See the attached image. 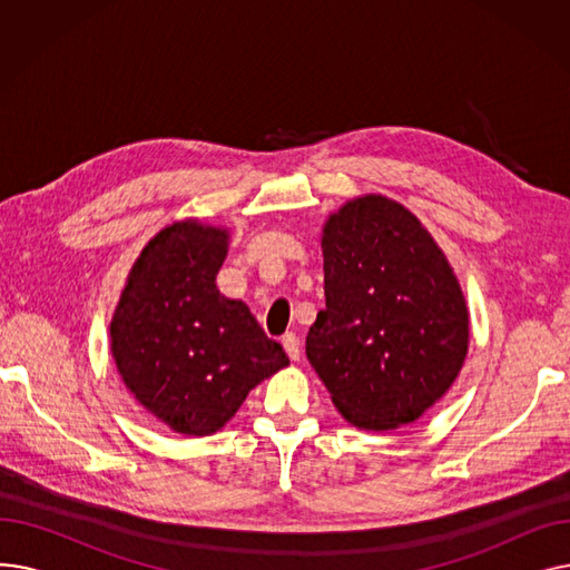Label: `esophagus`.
<instances>
[{
	"label": "esophagus",
	"mask_w": 570,
	"mask_h": 570,
	"mask_svg": "<svg viewBox=\"0 0 570 570\" xmlns=\"http://www.w3.org/2000/svg\"><path fill=\"white\" fill-rule=\"evenodd\" d=\"M282 344H284V348H286V353H288L291 361H301L303 346H301V340H297V335H295V333H286V335L282 337Z\"/></svg>",
	"instance_id": "34e87169"
}]
</instances>
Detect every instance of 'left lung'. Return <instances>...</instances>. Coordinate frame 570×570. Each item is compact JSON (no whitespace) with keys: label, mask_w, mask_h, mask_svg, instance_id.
Returning <instances> with one entry per match:
<instances>
[{"label":"left lung","mask_w":570,"mask_h":570,"mask_svg":"<svg viewBox=\"0 0 570 570\" xmlns=\"http://www.w3.org/2000/svg\"><path fill=\"white\" fill-rule=\"evenodd\" d=\"M323 291L307 357L348 423H413L458 379L469 346L460 284L432 235L385 196L346 203L323 228Z\"/></svg>","instance_id":"obj_1"}]
</instances>
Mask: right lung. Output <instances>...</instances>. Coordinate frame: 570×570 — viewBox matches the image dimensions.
I'll list each match as a JSON object with an SVG mask.
<instances>
[{"mask_svg": "<svg viewBox=\"0 0 570 570\" xmlns=\"http://www.w3.org/2000/svg\"><path fill=\"white\" fill-rule=\"evenodd\" d=\"M228 233L198 222L164 228L131 267L110 323L117 372L179 434L224 428L252 387L288 365L243 301L215 279Z\"/></svg>", "mask_w": 570, "mask_h": 570, "instance_id": "add662e5", "label": "right lung"}]
</instances>
